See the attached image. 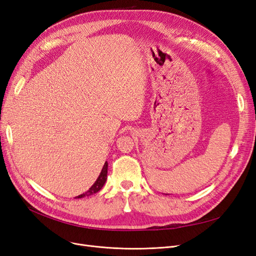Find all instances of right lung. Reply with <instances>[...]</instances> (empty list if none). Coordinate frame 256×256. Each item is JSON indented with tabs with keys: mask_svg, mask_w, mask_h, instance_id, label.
Wrapping results in <instances>:
<instances>
[{
	"mask_svg": "<svg viewBox=\"0 0 256 256\" xmlns=\"http://www.w3.org/2000/svg\"><path fill=\"white\" fill-rule=\"evenodd\" d=\"M106 175H108V162H106V164H104V166L102 170V172H100L95 184H92L86 192L83 193V194H80L79 196H76V198H84V196H90L92 194H94V193H97L98 191H100V189L104 187V184L106 180Z\"/></svg>",
	"mask_w": 256,
	"mask_h": 256,
	"instance_id": "obj_1",
	"label": "right lung"
}]
</instances>
